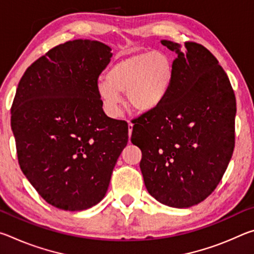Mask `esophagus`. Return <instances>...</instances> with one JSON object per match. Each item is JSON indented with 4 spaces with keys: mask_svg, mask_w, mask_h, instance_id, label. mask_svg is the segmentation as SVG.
I'll use <instances>...</instances> for the list:
<instances>
[{
    "mask_svg": "<svg viewBox=\"0 0 254 254\" xmlns=\"http://www.w3.org/2000/svg\"><path fill=\"white\" fill-rule=\"evenodd\" d=\"M127 127H128V137L131 136V134H132V130H133V124L132 123H130L128 122V124H127Z\"/></svg>",
    "mask_w": 254,
    "mask_h": 254,
    "instance_id": "34e87169",
    "label": "esophagus"
}]
</instances>
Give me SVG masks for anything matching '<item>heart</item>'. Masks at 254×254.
<instances>
[{"instance_id":"1","label":"heart","mask_w":254,"mask_h":254,"mask_svg":"<svg viewBox=\"0 0 254 254\" xmlns=\"http://www.w3.org/2000/svg\"><path fill=\"white\" fill-rule=\"evenodd\" d=\"M173 59L163 51H139L119 59L106 71V79L96 85L106 113L119 117L123 106L122 94L131 110L150 113L159 109L173 86Z\"/></svg>"}]
</instances>
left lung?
Here are the masks:
<instances>
[{"mask_svg": "<svg viewBox=\"0 0 254 254\" xmlns=\"http://www.w3.org/2000/svg\"><path fill=\"white\" fill-rule=\"evenodd\" d=\"M178 57L168 97L140 117L131 142L142 151L140 169L149 194L187 208L208 197L234 150L235 95L229 77L204 46L161 40Z\"/></svg>", "mask_w": 254, "mask_h": 254, "instance_id": "left-lung-1", "label": "left lung"}]
</instances>
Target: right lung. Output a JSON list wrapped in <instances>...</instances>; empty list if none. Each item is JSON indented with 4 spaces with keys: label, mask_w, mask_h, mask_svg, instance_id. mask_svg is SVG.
Instances as JSON below:
<instances>
[{
    "label": "right lung",
    "mask_w": 254,
    "mask_h": 254,
    "mask_svg": "<svg viewBox=\"0 0 254 254\" xmlns=\"http://www.w3.org/2000/svg\"><path fill=\"white\" fill-rule=\"evenodd\" d=\"M111 50L96 40L67 41L28 67L16 88L11 127L20 168L59 209L100 203L127 143V124L107 117L96 89Z\"/></svg>",
    "instance_id": "obj_1"
}]
</instances>
